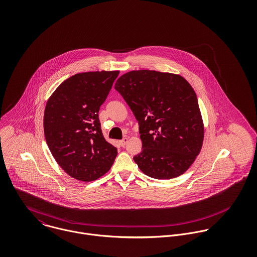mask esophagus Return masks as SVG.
<instances>
[{"label":"esophagus","mask_w":257,"mask_h":257,"mask_svg":"<svg viewBox=\"0 0 257 257\" xmlns=\"http://www.w3.org/2000/svg\"><path fill=\"white\" fill-rule=\"evenodd\" d=\"M127 141H128V140H127V138H123L121 141H119V142H118V144H119V146H120V147H123L125 145H126Z\"/></svg>","instance_id":"obj_1"}]
</instances>
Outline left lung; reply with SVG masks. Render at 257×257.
I'll return each instance as SVG.
<instances>
[{"mask_svg":"<svg viewBox=\"0 0 257 257\" xmlns=\"http://www.w3.org/2000/svg\"><path fill=\"white\" fill-rule=\"evenodd\" d=\"M114 89L139 121L143 150L134 157L151 178L182 175L199 154L204 125L198 99L182 76L152 70L121 75Z\"/></svg>","mask_w":257,"mask_h":257,"instance_id":"1","label":"left lung"}]
</instances>
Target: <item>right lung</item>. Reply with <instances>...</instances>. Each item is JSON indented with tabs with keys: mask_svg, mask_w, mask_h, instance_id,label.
Returning a JSON list of instances; mask_svg holds the SVG:
<instances>
[{
	"mask_svg": "<svg viewBox=\"0 0 257 257\" xmlns=\"http://www.w3.org/2000/svg\"><path fill=\"white\" fill-rule=\"evenodd\" d=\"M118 71L73 75L48 99L43 117L46 144L59 166L89 182L110 170L117 154L102 133L99 110Z\"/></svg>",
	"mask_w": 257,
	"mask_h": 257,
	"instance_id": "add662e5",
	"label": "right lung"
}]
</instances>
